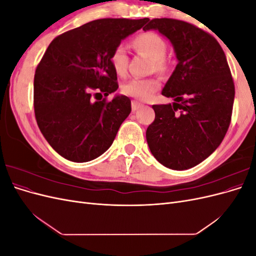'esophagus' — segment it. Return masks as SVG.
I'll return each mask as SVG.
<instances>
[{"label":"esophagus","mask_w":256,"mask_h":256,"mask_svg":"<svg viewBox=\"0 0 256 256\" xmlns=\"http://www.w3.org/2000/svg\"><path fill=\"white\" fill-rule=\"evenodd\" d=\"M142 106H143V104H140L138 102H136V100H132V102H131V108H132V111L134 112L138 111V109H141Z\"/></svg>","instance_id":"esophagus-1"}]
</instances>
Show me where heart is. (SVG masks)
<instances>
[{"label":"heart","mask_w":256,"mask_h":256,"mask_svg":"<svg viewBox=\"0 0 256 256\" xmlns=\"http://www.w3.org/2000/svg\"><path fill=\"white\" fill-rule=\"evenodd\" d=\"M132 47L152 60V68L158 72H166L168 69V62L166 58V42L159 34L145 32L138 35L132 40ZM113 70L118 76H125L128 67V56L122 46H118L110 56ZM161 86L157 78L132 79L122 86L125 95L140 100H147L152 97Z\"/></svg>","instance_id":"1"}]
</instances>
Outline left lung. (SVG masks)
I'll list each match as a JSON object with an SVG mask.
<instances>
[{
  "label": "left lung",
  "instance_id": "1",
  "mask_svg": "<svg viewBox=\"0 0 256 256\" xmlns=\"http://www.w3.org/2000/svg\"><path fill=\"white\" fill-rule=\"evenodd\" d=\"M172 42L178 64L162 90L171 104H154V120L146 130L154 157L172 170H188L218 148L230 127L235 86L221 46L191 23L147 20Z\"/></svg>",
  "mask_w": 256,
  "mask_h": 256
}]
</instances>
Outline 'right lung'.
I'll return each mask as SVG.
<instances>
[{"instance_id":"1","label":"right lung","mask_w":256,"mask_h":256,"mask_svg":"<svg viewBox=\"0 0 256 256\" xmlns=\"http://www.w3.org/2000/svg\"><path fill=\"white\" fill-rule=\"evenodd\" d=\"M148 18L98 19L56 37L36 68L34 111L52 148L74 162H88L112 145L131 112L127 96H108L118 88L110 56L120 42Z\"/></svg>"}]
</instances>
